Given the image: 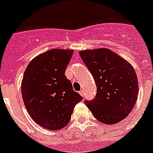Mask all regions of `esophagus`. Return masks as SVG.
Returning a JSON list of instances; mask_svg holds the SVG:
<instances>
[{"instance_id":"34e87169","label":"esophagus","mask_w":153,"mask_h":153,"mask_svg":"<svg viewBox=\"0 0 153 153\" xmlns=\"http://www.w3.org/2000/svg\"><path fill=\"white\" fill-rule=\"evenodd\" d=\"M79 94H80V95H81V96H83L84 95L83 91H82V90H81V91H79Z\"/></svg>"}]
</instances>
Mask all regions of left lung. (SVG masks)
<instances>
[{
  "label": "left lung",
  "instance_id": "1",
  "mask_svg": "<svg viewBox=\"0 0 153 153\" xmlns=\"http://www.w3.org/2000/svg\"><path fill=\"white\" fill-rule=\"evenodd\" d=\"M79 55L97 86L93 100L85 101L94 117L106 125L126 118L134 107L139 91L132 65L106 48L81 51Z\"/></svg>",
  "mask_w": 153,
  "mask_h": 153
}]
</instances>
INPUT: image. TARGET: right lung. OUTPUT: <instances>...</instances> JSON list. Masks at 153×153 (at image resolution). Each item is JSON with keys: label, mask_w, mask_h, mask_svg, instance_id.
<instances>
[{"label": "right lung", "mask_w": 153, "mask_h": 153, "mask_svg": "<svg viewBox=\"0 0 153 153\" xmlns=\"http://www.w3.org/2000/svg\"><path fill=\"white\" fill-rule=\"evenodd\" d=\"M73 52L49 50L34 58L24 74L21 92L25 107L32 120L47 129L65 127L75 105L82 100L65 75Z\"/></svg>", "instance_id": "add662e5"}]
</instances>
